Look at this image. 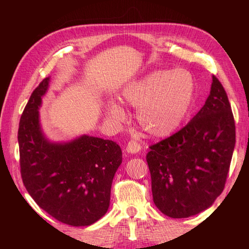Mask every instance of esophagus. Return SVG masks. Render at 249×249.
<instances>
[{
    "label": "esophagus",
    "instance_id": "esophagus-1",
    "mask_svg": "<svg viewBox=\"0 0 249 249\" xmlns=\"http://www.w3.org/2000/svg\"><path fill=\"white\" fill-rule=\"evenodd\" d=\"M141 144H138L136 141H130L128 142L127 146H126V151H127L128 154H137L141 151Z\"/></svg>",
    "mask_w": 249,
    "mask_h": 249
}]
</instances>
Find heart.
Here are the masks:
<instances>
[{
  "instance_id": "heart-1",
  "label": "heart",
  "mask_w": 249,
  "mask_h": 249,
  "mask_svg": "<svg viewBox=\"0 0 249 249\" xmlns=\"http://www.w3.org/2000/svg\"><path fill=\"white\" fill-rule=\"evenodd\" d=\"M195 95V81L184 70H159L140 81L129 83L122 91L124 103L136 107V120L154 138L170 136L182 123ZM108 119L124 120L125 112L117 103L108 104Z\"/></svg>"
}]
</instances>
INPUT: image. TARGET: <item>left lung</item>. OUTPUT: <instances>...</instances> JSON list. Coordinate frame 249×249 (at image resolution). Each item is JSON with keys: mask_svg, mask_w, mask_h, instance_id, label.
Instances as JSON below:
<instances>
[{"mask_svg": "<svg viewBox=\"0 0 249 249\" xmlns=\"http://www.w3.org/2000/svg\"><path fill=\"white\" fill-rule=\"evenodd\" d=\"M235 147V122L224 88L212 77L210 95L179 132L150 146L146 159L154 203L172 218L209 209L224 189Z\"/></svg>", "mask_w": 249, "mask_h": 249, "instance_id": "8db88e82", "label": "left lung"}]
</instances>
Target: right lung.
Returning <instances> with one entry per match:
<instances>
[{"mask_svg":"<svg viewBox=\"0 0 249 249\" xmlns=\"http://www.w3.org/2000/svg\"><path fill=\"white\" fill-rule=\"evenodd\" d=\"M49 82L50 77L34 90L20 116V175L29 195L49 215L71 226H89L107 212L122 150L114 142L89 135L49 141L39 117Z\"/></svg>","mask_w":249,"mask_h":249,"instance_id":"1","label":"right lung"}]
</instances>
